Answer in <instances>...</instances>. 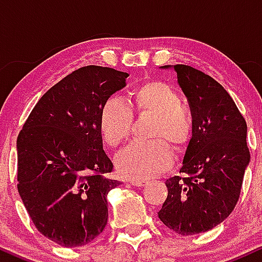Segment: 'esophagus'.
<instances>
[{
	"label": "esophagus",
	"mask_w": 262,
	"mask_h": 262,
	"mask_svg": "<svg viewBox=\"0 0 262 262\" xmlns=\"http://www.w3.org/2000/svg\"><path fill=\"white\" fill-rule=\"evenodd\" d=\"M130 183L133 186H135V187H141V186L145 185V181H143V180H132Z\"/></svg>",
	"instance_id": "obj_1"
}]
</instances>
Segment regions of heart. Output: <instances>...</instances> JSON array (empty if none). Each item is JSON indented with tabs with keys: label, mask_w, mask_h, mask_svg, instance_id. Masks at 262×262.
<instances>
[{
	"label": "heart",
	"mask_w": 262,
	"mask_h": 262,
	"mask_svg": "<svg viewBox=\"0 0 262 262\" xmlns=\"http://www.w3.org/2000/svg\"><path fill=\"white\" fill-rule=\"evenodd\" d=\"M133 100L139 116H155L152 137L167 139L175 148L187 144L193 130V119L191 112L180 103L179 95L172 87L162 81H148L134 90ZM133 124L134 114L124 102L116 97L104 102L100 114V128L108 145L114 148L127 139ZM164 139L129 144L116 158L118 172L128 179L145 180L170 169L173 152Z\"/></svg>",
	"instance_id": "b5f03b06"
}]
</instances>
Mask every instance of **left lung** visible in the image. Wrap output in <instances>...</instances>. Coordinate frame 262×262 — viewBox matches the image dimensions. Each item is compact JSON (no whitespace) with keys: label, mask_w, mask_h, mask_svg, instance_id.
Returning <instances> with one entry per match:
<instances>
[{"label":"left lung","mask_w":262,"mask_h":262,"mask_svg":"<svg viewBox=\"0 0 262 262\" xmlns=\"http://www.w3.org/2000/svg\"><path fill=\"white\" fill-rule=\"evenodd\" d=\"M175 69L187 97L193 130L182 167L183 177L166 180L167 198L160 221L181 235L203 233L233 212L250 162L248 127L235 102L221 83L188 65Z\"/></svg>","instance_id":"obj_1"}]
</instances>
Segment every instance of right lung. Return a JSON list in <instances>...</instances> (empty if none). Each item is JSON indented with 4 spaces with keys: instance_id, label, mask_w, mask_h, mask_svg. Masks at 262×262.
<instances>
[{
    "instance_id": "right-lung-1",
    "label": "right lung",
    "mask_w": 262,
    "mask_h": 262,
    "mask_svg": "<svg viewBox=\"0 0 262 262\" xmlns=\"http://www.w3.org/2000/svg\"><path fill=\"white\" fill-rule=\"evenodd\" d=\"M127 73L89 65L41 96L17 138V187L35 228L61 246H82L108 221L113 164L102 145L100 114Z\"/></svg>"
}]
</instances>
